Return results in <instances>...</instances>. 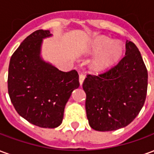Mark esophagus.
I'll return each mask as SVG.
<instances>
[{"label": "esophagus", "instance_id": "1", "mask_svg": "<svg viewBox=\"0 0 154 154\" xmlns=\"http://www.w3.org/2000/svg\"><path fill=\"white\" fill-rule=\"evenodd\" d=\"M84 80H85V77H84V75H82V74H80V75H79V82H80L81 86H82V83H83Z\"/></svg>", "mask_w": 154, "mask_h": 154}]
</instances>
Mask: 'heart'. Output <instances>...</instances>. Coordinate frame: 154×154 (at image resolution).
<instances>
[{
  "label": "heart",
  "instance_id": "obj_1",
  "mask_svg": "<svg viewBox=\"0 0 154 154\" xmlns=\"http://www.w3.org/2000/svg\"><path fill=\"white\" fill-rule=\"evenodd\" d=\"M125 54V46L120 41L100 36L91 43L85 54L96 55L91 63V68L95 72H104L114 67L122 59Z\"/></svg>",
  "mask_w": 154,
  "mask_h": 154
}]
</instances>
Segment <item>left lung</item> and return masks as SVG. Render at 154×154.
I'll return each instance as SVG.
<instances>
[{
    "mask_svg": "<svg viewBox=\"0 0 154 154\" xmlns=\"http://www.w3.org/2000/svg\"><path fill=\"white\" fill-rule=\"evenodd\" d=\"M125 47V56L116 66L98 76L87 75L82 84L88 122L97 131L125 127L145 102L148 71L135 44L127 40Z\"/></svg>",
    "mask_w": 154,
    "mask_h": 154,
    "instance_id": "obj_1",
    "label": "left lung"
}]
</instances>
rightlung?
<instances>
[{
	"mask_svg": "<svg viewBox=\"0 0 154 154\" xmlns=\"http://www.w3.org/2000/svg\"><path fill=\"white\" fill-rule=\"evenodd\" d=\"M52 36L49 30L32 33L9 64L8 93L15 110L41 128L60 125L65 106L72 91L80 86L77 71L62 72L42 57L43 41Z\"/></svg>",
	"mask_w": 154,
	"mask_h": 154,
	"instance_id": "add662e5",
	"label": "right lung"
}]
</instances>
